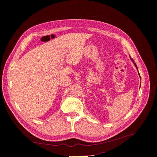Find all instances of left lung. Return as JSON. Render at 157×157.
Returning <instances> with one entry per match:
<instances>
[{
	"label": "left lung",
	"instance_id": "left-lung-1",
	"mask_svg": "<svg viewBox=\"0 0 157 157\" xmlns=\"http://www.w3.org/2000/svg\"><path fill=\"white\" fill-rule=\"evenodd\" d=\"M130 59H131V60L132 61V62L133 63V64H134V65L135 66V67H136V68L137 69V70H138V67H137V66H136V63H135V61H134V60L131 58V57H130ZM138 75H139V76H140V79H141V77H140V73H139V72H138Z\"/></svg>",
	"mask_w": 157,
	"mask_h": 157
}]
</instances>
